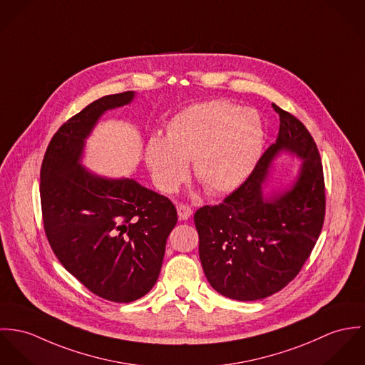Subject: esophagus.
I'll list each match as a JSON object with an SVG mask.
<instances>
[{"instance_id":"1","label":"esophagus","mask_w":365,"mask_h":365,"mask_svg":"<svg viewBox=\"0 0 365 365\" xmlns=\"http://www.w3.org/2000/svg\"><path fill=\"white\" fill-rule=\"evenodd\" d=\"M192 208L189 207V205H186V204H179L178 205V215H179V218L180 220H187V218H190V215H192Z\"/></svg>"}]
</instances>
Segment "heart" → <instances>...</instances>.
<instances>
[{
  "label": "heart",
  "mask_w": 365,
  "mask_h": 365,
  "mask_svg": "<svg viewBox=\"0 0 365 365\" xmlns=\"http://www.w3.org/2000/svg\"><path fill=\"white\" fill-rule=\"evenodd\" d=\"M263 144L264 124L256 110L215 99L178 113L166 137L151 135L145 163L163 193L178 192L192 160L196 178L210 193H228L250 175Z\"/></svg>",
  "instance_id": "1"
}]
</instances>
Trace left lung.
Instances as JSON below:
<instances>
[{
	"instance_id": "8db88e82",
	"label": "left lung",
	"mask_w": 365,
	"mask_h": 365,
	"mask_svg": "<svg viewBox=\"0 0 365 365\" xmlns=\"http://www.w3.org/2000/svg\"><path fill=\"white\" fill-rule=\"evenodd\" d=\"M272 106L280 116L276 143L235 192L195 214L204 274L217 292L238 301L266 298L289 283L324 225V168L318 147L295 116ZM282 152L303 160L299 176L289 190L266 198L262 183Z\"/></svg>"
}]
</instances>
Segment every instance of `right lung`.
Masks as SVG:
<instances>
[{
	"instance_id": "add662e5",
	"label": "right lung",
	"mask_w": 365,
	"mask_h": 365,
	"mask_svg": "<svg viewBox=\"0 0 365 365\" xmlns=\"http://www.w3.org/2000/svg\"><path fill=\"white\" fill-rule=\"evenodd\" d=\"M134 96H103L64 123L41 169L43 224L54 255L89 291L113 302L135 301L154 287L178 222L168 197L131 178H103L82 166L85 141L101 116Z\"/></svg>"
}]
</instances>
